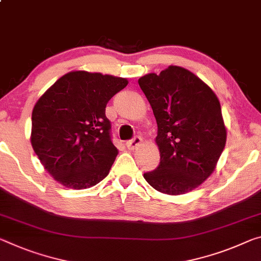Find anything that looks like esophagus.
Here are the masks:
<instances>
[{"mask_svg": "<svg viewBox=\"0 0 261 261\" xmlns=\"http://www.w3.org/2000/svg\"><path fill=\"white\" fill-rule=\"evenodd\" d=\"M140 144H142V138H140L139 136H136V137H134L132 139L127 140V142L125 143V145L127 148H129V150H135V148L139 146Z\"/></svg>", "mask_w": 261, "mask_h": 261, "instance_id": "1", "label": "esophagus"}]
</instances>
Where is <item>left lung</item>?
Masks as SVG:
<instances>
[{"label": "left lung", "instance_id": "left-lung-1", "mask_svg": "<svg viewBox=\"0 0 261 261\" xmlns=\"http://www.w3.org/2000/svg\"><path fill=\"white\" fill-rule=\"evenodd\" d=\"M138 84L154 114L160 152L158 167L144 177L164 194L188 193L212 174L224 150L220 101L201 79L177 66L144 75Z\"/></svg>", "mask_w": 261, "mask_h": 261}]
</instances>
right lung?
<instances>
[{
    "mask_svg": "<svg viewBox=\"0 0 261 261\" xmlns=\"http://www.w3.org/2000/svg\"><path fill=\"white\" fill-rule=\"evenodd\" d=\"M126 85L123 77L76 71L61 76L37 101L31 144L58 182L85 189L109 174L118 151L106 107Z\"/></svg>",
    "mask_w": 261,
    "mask_h": 261,
    "instance_id": "right-lung-1",
    "label": "right lung"
}]
</instances>
